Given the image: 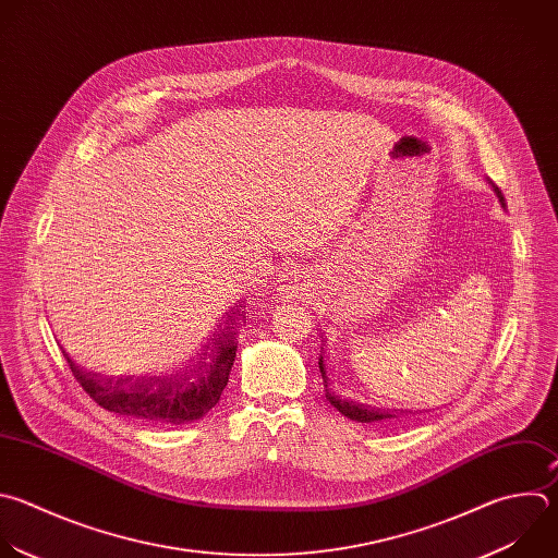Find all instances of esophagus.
I'll use <instances>...</instances> for the list:
<instances>
[{
	"label": "esophagus",
	"mask_w": 558,
	"mask_h": 558,
	"mask_svg": "<svg viewBox=\"0 0 558 558\" xmlns=\"http://www.w3.org/2000/svg\"><path fill=\"white\" fill-rule=\"evenodd\" d=\"M308 289V276L302 269H284L278 278V293L282 298H295Z\"/></svg>",
	"instance_id": "1"
}]
</instances>
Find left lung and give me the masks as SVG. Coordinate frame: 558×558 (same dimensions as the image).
Instances as JSON below:
<instances>
[{
  "mask_svg": "<svg viewBox=\"0 0 558 558\" xmlns=\"http://www.w3.org/2000/svg\"><path fill=\"white\" fill-rule=\"evenodd\" d=\"M488 183L493 185V191H495V195L499 197L501 206H506L501 191L497 189V185H495L493 181H488ZM319 373H322V379H324V392H326L328 403H330L332 408H337V410H339L343 416H348L350 421L388 425V423H392V421H401L403 416L418 414V412H412V410L403 412V410H397V408H392V405H388V403H379L377 399L367 397L365 392H361L359 388H354V386H350V384H348V388H343V390H332L335 386L330 388V379H328V373H326V361H324V356H319ZM341 386H343V384H341ZM421 414H423V412H421Z\"/></svg>",
  "mask_w": 558,
  "mask_h": 558,
  "instance_id": "left-lung-1",
  "label": "left lung"
}]
</instances>
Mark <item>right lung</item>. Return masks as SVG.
<instances>
[{
    "instance_id": "obj_1",
    "label": "right lung",
    "mask_w": 558,
    "mask_h": 558,
    "mask_svg": "<svg viewBox=\"0 0 558 558\" xmlns=\"http://www.w3.org/2000/svg\"><path fill=\"white\" fill-rule=\"evenodd\" d=\"M239 348V324L217 326L206 352L174 375H102L63 350L74 379L100 408L153 425H183L206 416L221 399Z\"/></svg>"
}]
</instances>
